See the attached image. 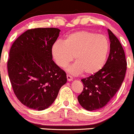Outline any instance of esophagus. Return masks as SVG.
I'll return each mask as SVG.
<instances>
[{
  "instance_id": "34e87169",
  "label": "esophagus",
  "mask_w": 134,
  "mask_h": 134,
  "mask_svg": "<svg viewBox=\"0 0 134 134\" xmlns=\"http://www.w3.org/2000/svg\"><path fill=\"white\" fill-rule=\"evenodd\" d=\"M66 77H67V80L68 81H71L73 80V77L71 76H70V75H68L67 74Z\"/></svg>"
}]
</instances>
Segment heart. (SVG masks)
Segmentation results:
<instances>
[{
	"label": "heart",
	"instance_id": "b5f03b06",
	"mask_svg": "<svg viewBox=\"0 0 134 134\" xmlns=\"http://www.w3.org/2000/svg\"><path fill=\"white\" fill-rule=\"evenodd\" d=\"M109 42L105 36L94 32L80 30L71 33L64 42L57 40L52 47V55L59 66L66 67L74 58L75 63L68 68L72 74L84 72L93 75L105 64Z\"/></svg>",
	"mask_w": 134,
	"mask_h": 134
}]
</instances>
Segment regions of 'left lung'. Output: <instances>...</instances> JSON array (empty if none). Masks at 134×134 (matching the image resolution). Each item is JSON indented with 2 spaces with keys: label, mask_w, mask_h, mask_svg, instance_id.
Listing matches in <instances>:
<instances>
[{
  "label": "left lung",
  "mask_w": 134,
  "mask_h": 134,
  "mask_svg": "<svg viewBox=\"0 0 134 134\" xmlns=\"http://www.w3.org/2000/svg\"><path fill=\"white\" fill-rule=\"evenodd\" d=\"M108 34L110 52L105 65L97 73L81 79L84 87L77 100L88 111L105 106L119 90L125 77L127 63L122 46L109 29Z\"/></svg>",
  "instance_id": "8db88e82"
}]
</instances>
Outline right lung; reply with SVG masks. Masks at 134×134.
<instances>
[{
	"mask_svg": "<svg viewBox=\"0 0 134 134\" xmlns=\"http://www.w3.org/2000/svg\"><path fill=\"white\" fill-rule=\"evenodd\" d=\"M57 28L29 29L13 43L7 67L14 94L23 105L42 111L50 106L66 83L65 71L54 63Z\"/></svg>",
	"mask_w": 134,
	"mask_h": 134,
	"instance_id": "add662e5",
	"label": "right lung"
}]
</instances>
